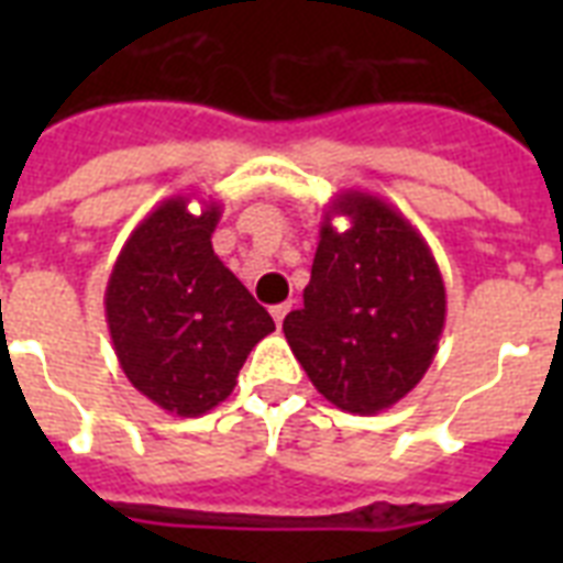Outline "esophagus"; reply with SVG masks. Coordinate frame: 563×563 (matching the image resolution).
I'll list each match as a JSON object with an SVG mask.
<instances>
[{
	"label": "esophagus",
	"mask_w": 563,
	"mask_h": 563,
	"mask_svg": "<svg viewBox=\"0 0 563 563\" xmlns=\"http://www.w3.org/2000/svg\"><path fill=\"white\" fill-rule=\"evenodd\" d=\"M289 309L291 303H277V307H272V318H274V324L283 327V318L289 316Z\"/></svg>",
	"instance_id": "34e87169"
}]
</instances>
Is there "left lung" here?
Returning a JSON list of instances; mask_svg holds the SVG:
<instances>
[{"label":"left lung","instance_id":"1","mask_svg":"<svg viewBox=\"0 0 563 563\" xmlns=\"http://www.w3.org/2000/svg\"><path fill=\"white\" fill-rule=\"evenodd\" d=\"M339 214L351 229L332 228ZM444 318V280L418 228L376 195H335L321 221L303 307L283 321L318 391L353 415L391 409L435 360Z\"/></svg>","mask_w":563,"mask_h":563}]
</instances>
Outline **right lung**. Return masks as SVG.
<instances>
[{"mask_svg":"<svg viewBox=\"0 0 563 563\" xmlns=\"http://www.w3.org/2000/svg\"><path fill=\"white\" fill-rule=\"evenodd\" d=\"M216 201H161L119 251L104 316L117 360L136 391L178 418L224 402L272 316L212 251Z\"/></svg>","mask_w":563,"mask_h":563,"instance_id":"1","label":"right lung"}]
</instances>
